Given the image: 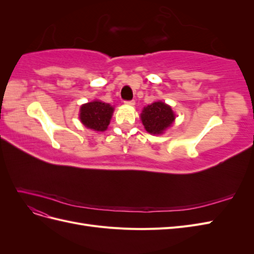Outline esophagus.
<instances>
[{"mask_svg": "<svg viewBox=\"0 0 254 254\" xmlns=\"http://www.w3.org/2000/svg\"><path fill=\"white\" fill-rule=\"evenodd\" d=\"M126 105H129V106H134L135 105V102L133 101V99H132V101H125L124 102Z\"/></svg>", "mask_w": 254, "mask_h": 254, "instance_id": "obj_1", "label": "esophagus"}]
</instances>
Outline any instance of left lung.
<instances>
[{"mask_svg":"<svg viewBox=\"0 0 254 254\" xmlns=\"http://www.w3.org/2000/svg\"><path fill=\"white\" fill-rule=\"evenodd\" d=\"M175 113L170 106L162 102L153 103L144 108L141 114L142 123L149 133L160 134L172 126Z\"/></svg>","mask_w":254,"mask_h":254,"instance_id":"left-lung-1","label":"left lung"}]
</instances>
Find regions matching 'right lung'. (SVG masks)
<instances>
[{"label":"right lung","mask_w":254,"mask_h":254,"mask_svg":"<svg viewBox=\"0 0 254 254\" xmlns=\"http://www.w3.org/2000/svg\"><path fill=\"white\" fill-rule=\"evenodd\" d=\"M113 113V107L103 102H91L80 108L79 118L82 124L95 131H105Z\"/></svg>","instance_id":"1"}]
</instances>
